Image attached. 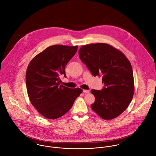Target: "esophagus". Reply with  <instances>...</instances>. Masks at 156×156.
Returning a JSON list of instances; mask_svg holds the SVG:
<instances>
[{"mask_svg": "<svg viewBox=\"0 0 156 156\" xmlns=\"http://www.w3.org/2000/svg\"><path fill=\"white\" fill-rule=\"evenodd\" d=\"M83 92L85 94H88L89 92V90H87V89H83Z\"/></svg>", "mask_w": 156, "mask_h": 156, "instance_id": "34e87169", "label": "esophagus"}]
</instances>
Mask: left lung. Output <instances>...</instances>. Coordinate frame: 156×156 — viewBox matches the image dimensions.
<instances>
[{
  "label": "left lung",
  "mask_w": 156,
  "mask_h": 156,
  "mask_svg": "<svg viewBox=\"0 0 156 156\" xmlns=\"http://www.w3.org/2000/svg\"><path fill=\"white\" fill-rule=\"evenodd\" d=\"M79 55L94 76L103 77L105 87L90 90L95 98L90 105L92 109L106 120L118 117L133 97V73L130 61L121 51L105 43L83 45Z\"/></svg>",
  "instance_id": "left-lung-1"
}]
</instances>
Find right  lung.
Instances as JSON below:
<instances>
[{"instance_id": "1", "label": "right lung", "mask_w": 156, "mask_h": 156, "mask_svg": "<svg viewBox=\"0 0 156 156\" xmlns=\"http://www.w3.org/2000/svg\"><path fill=\"white\" fill-rule=\"evenodd\" d=\"M78 46L54 45L45 48L30 62L26 74L27 94L32 105L50 119L63 116L83 90L60 85V76L66 77L65 68Z\"/></svg>"}]
</instances>
